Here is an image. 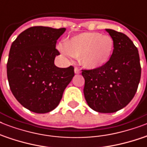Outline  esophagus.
<instances>
[{
	"label": "esophagus",
	"mask_w": 147,
	"mask_h": 147,
	"mask_svg": "<svg viewBox=\"0 0 147 147\" xmlns=\"http://www.w3.org/2000/svg\"><path fill=\"white\" fill-rule=\"evenodd\" d=\"M74 70H75V73H76V74L81 73V70L79 69H78V68H76V67Z\"/></svg>",
	"instance_id": "1"
}]
</instances>
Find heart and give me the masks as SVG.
<instances>
[{"label":"heart","mask_w":147,"mask_h":147,"mask_svg":"<svg viewBox=\"0 0 147 147\" xmlns=\"http://www.w3.org/2000/svg\"><path fill=\"white\" fill-rule=\"evenodd\" d=\"M114 48V40L108 35L86 32L72 36L59 49L67 56L78 58L81 64L88 69H100L108 63Z\"/></svg>","instance_id":"1"}]
</instances>
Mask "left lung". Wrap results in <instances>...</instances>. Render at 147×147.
Returning <instances> with one entry per match:
<instances>
[{
  "label": "left lung",
  "instance_id": "1",
  "mask_svg": "<svg viewBox=\"0 0 147 147\" xmlns=\"http://www.w3.org/2000/svg\"><path fill=\"white\" fill-rule=\"evenodd\" d=\"M114 40V48L106 65L83 70L84 95L92 110L114 113L130 102L137 92L141 76L138 49L127 36L105 29Z\"/></svg>",
  "mask_w": 147,
  "mask_h": 147
}]
</instances>
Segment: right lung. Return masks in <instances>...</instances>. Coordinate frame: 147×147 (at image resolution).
Wrapping results in <instances>:
<instances>
[{
    "label": "right lung",
    "instance_id": "add662e5",
    "mask_svg": "<svg viewBox=\"0 0 147 147\" xmlns=\"http://www.w3.org/2000/svg\"><path fill=\"white\" fill-rule=\"evenodd\" d=\"M66 29L33 26L22 32L10 47L7 79L13 96L37 114L52 111L59 104L75 76L74 68H59L56 41Z\"/></svg>",
    "mask_w": 147,
    "mask_h": 147
}]
</instances>
